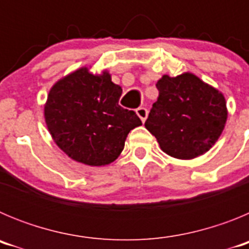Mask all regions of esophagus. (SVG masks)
<instances>
[{
	"label": "esophagus",
	"mask_w": 249,
	"mask_h": 249,
	"mask_svg": "<svg viewBox=\"0 0 249 249\" xmlns=\"http://www.w3.org/2000/svg\"><path fill=\"white\" fill-rule=\"evenodd\" d=\"M136 113H137L138 117L141 118V121H142V122H144L147 118V114H148V112H147V109L144 108V107H140V108L136 109Z\"/></svg>",
	"instance_id": "obj_1"
}]
</instances>
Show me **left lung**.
<instances>
[{
    "label": "left lung",
    "instance_id": "1",
    "mask_svg": "<svg viewBox=\"0 0 249 249\" xmlns=\"http://www.w3.org/2000/svg\"><path fill=\"white\" fill-rule=\"evenodd\" d=\"M156 87L160 94L144 127L160 149L178 160H193L210 151L227 122L223 93L191 72L163 74Z\"/></svg>",
    "mask_w": 249,
    "mask_h": 249
}]
</instances>
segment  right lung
<instances>
[{"label":"right lung","instance_id":"obj_1","mask_svg":"<svg viewBox=\"0 0 249 249\" xmlns=\"http://www.w3.org/2000/svg\"><path fill=\"white\" fill-rule=\"evenodd\" d=\"M81 67L57 81L45 103V121L54 143L76 162L106 166L118 158L129 131L142 122L118 105L122 89L107 71Z\"/></svg>","mask_w":249,"mask_h":249}]
</instances>
